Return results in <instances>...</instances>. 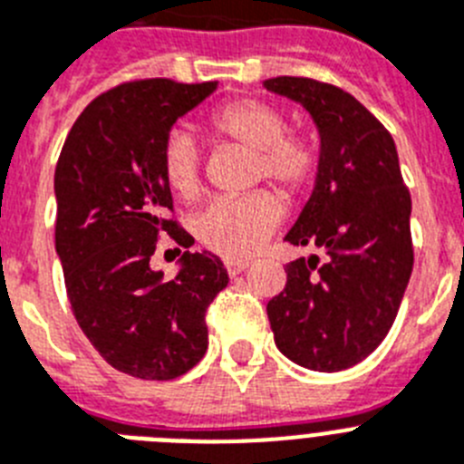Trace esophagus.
Instances as JSON below:
<instances>
[{
	"label": "esophagus",
	"instance_id": "esophagus-1",
	"mask_svg": "<svg viewBox=\"0 0 464 464\" xmlns=\"http://www.w3.org/2000/svg\"><path fill=\"white\" fill-rule=\"evenodd\" d=\"M225 269H227L229 276H239L241 272L248 269V262L246 260H225Z\"/></svg>",
	"mask_w": 464,
	"mask_h": 464
}]
</instances>
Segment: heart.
Wrapping results in <instances>:
<instances>
[{
    "label": "heart",
    "mask_w": 464,
    "mask_h": 464,
    "mask_svg": "<svg viewBox=\"0 0 464 464\" xmlns=\"http://www.w3.org/2000/svg\"><path fill=\"white\" fill-rule=\"evenodd\" d=\"M204 130L216 141H232L253 149L251 181L278 188L285 199L302 197L321 174L323 150L314 132L288 127L281 106L256 97H237L208 111ZM160 169L167 186L181 199H195L202 188V153L186 132H171L160 149ZM281 223V207L274 192L256 190L239 197H220L208 204L195 229L207 248L239 260L262 246Z\"/></svg>",
    "instance_id": "1"
}]
</instances>
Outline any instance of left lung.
Returning a JSON list of instances; mask_svg holds the SVG:
<instances>
[{
  "label": "left lung",
  "instance_id": "obj_1",
  "mask_svg": "<svg viewBox=\"0 0 464 464\" xmlns=\"http://www.w3.org/2000/svg\"><path fill=\"white\" fill-rule=\"evenodd\" d=\"M265 88L309 111L323 150L314 192L285 235L323 260L285 265L269 325L293 362L342 372L362 362L395 323L413 269L411 195L391 132L353 94L304 76H276Z\"/></svg>",
  "mask_w": 464,
  "mask_h": 464
}]
</instances>
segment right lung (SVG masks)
Returning <instances> with one entry per match:
<instances>
[{"label": "right lung", "mask_w": 464, "mask_h": 464, "mask_svg": "<svg viewBox=\"0 0 464 464\" xmlns=\"http://www.w3.org/2000/svg\"><path fill=\"white\" fill-rule=\"evenodd\" d=\"M213 90L216 81L116 85L85 106L57 160L55 251L69 304L102 358L137 379H176L204 358L207 309L229 281L211 253H183L171 281L150 269L162 235L192 244L169 216L160 149L176 118Z\"/></svg>", "instance_id": "1"}]
</instances>
